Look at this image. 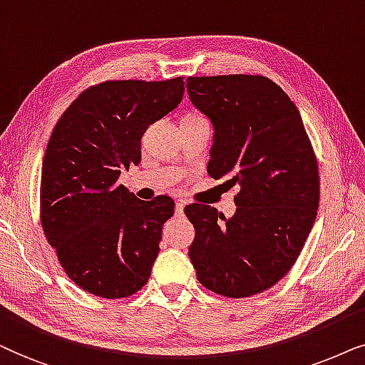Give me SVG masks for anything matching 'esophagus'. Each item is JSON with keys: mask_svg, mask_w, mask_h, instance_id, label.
<instances>
[{"mask_svg": "<svg viewBox=\"0 0 365 365\" xmlns=\"http://www.w3.org/2000/svg\"><path fill=\"white\" fill-rule=\"evenodd\" d=\"M183 210H185V200H178L177 208H175V213L180 217V215H183Z\"/></svg>", "mask_w": 365, "mask_h": 365, "instance_id": "obj_1", "label": "esophagus"}]
</instances>
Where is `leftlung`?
<instances>
[{"label": "left lung", "instance_id": "obj_1", "mask_svg": "<svg viewBox=\"0 0 365 365\" xmlns=\"http://www.w3.org/2000/svg\"><path fill=\"white\" fill-rule=\"evenodd\" d=\"M188 98L210 120L207 172L235 187L230 218L185 207L195 227L188 255L212 292L250 297L292 269L319 208V170L297 106L265 76H190Z\"/></svg>", "mask_w": 365, "mask_h": 365}]
</instances>
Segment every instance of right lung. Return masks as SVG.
I'll return each mask as SVG.
<instances>
[{
  "label": "right lung",
  "mask_w": 365,
  "mask_h": 365,
  "mask_svg": "<svg viewBox=\"0 0 365 365\" xmlns=\"http://www.w3.org/2000/svg\"><path fill=\"white\" fill-rule=\"evenodd\" d=\"M185 81H105L61 115L41 168V225L66 275L105 299L143 287L175 202L138 200L118 185L121 170L142 160L140 140L177 108Z\"/></svg>",
  "instance_id": "1"
}]
</instances>
